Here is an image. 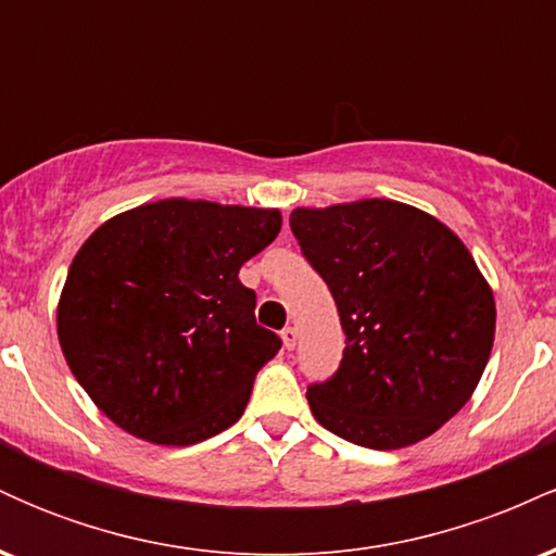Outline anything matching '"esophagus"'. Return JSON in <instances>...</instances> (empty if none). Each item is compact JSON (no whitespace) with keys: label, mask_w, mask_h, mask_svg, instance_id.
Segmentation results:
<instances>
[{"label":"esophagus","mask_w":556,"mask_h":556,"mask_svg":"<svg viewBox=\"0 0 556 556\" xmlns=\"http://www.w3.org/2000/svg\"><path fill=\"white\" fill-rule=\"evenodd\" d=\"M295 342H298V329L295 327H285L282 329V344L287 350H292L295 348Z\"/></svg>","instance_id":"1"}]
</instances>
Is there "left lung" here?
Listing matches in <instances>:
<instances>
[{"label": "left lung", "instance_id": "8db88e82", "mask_svg": "<svg viewBox=\"0 0 556 556\" xmlns=\"http://www.w3.org/2000/svg\"><path fill=\"white\" fill-rule=\"evenodd\" d=\"M290 227L348 337L337 374L305 392L314 418L368 450L424 442L470 400L489 363L486 277L450 227L400 201L300 206Z\"/></svg>", "mask_w": 556, "mask_h": 556}]
</instances>
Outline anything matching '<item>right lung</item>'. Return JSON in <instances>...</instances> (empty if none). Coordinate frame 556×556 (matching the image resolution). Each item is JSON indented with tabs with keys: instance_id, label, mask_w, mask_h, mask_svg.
Listing matches in <instances>:
<instances>
[{
	"instance_id": "add662e5",
	"label": "right lung",
	"mask_w": 556,
	"mask_h": 556,
	"mask_svg": "<svg viewBox=\"0 0 556 556\" xmlns=\"http://www.w3.org/2000/svg\"><path fill=\"white\" fill-rule=\"evenodd\" d=\"M282 229L279 208L143 203L106 219L70 264L56 337L93 405L151 444L229 429L282 348L256 324L240 266Z\"/></svg>"
}]
</instances>
